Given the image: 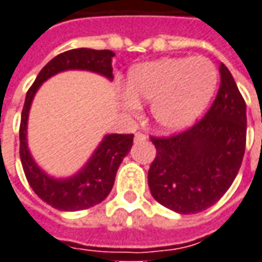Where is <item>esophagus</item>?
I'll return each mask as SVG.
<instances>
[{
  "label": "esophagus",
  "mask_w": 262,
  "mask_h": 262,
  "mask_svg": "<svg viewBox=\"0 0 262 262\" xmlns=\"http://www.w3.org/2000/svg\"><path fill=\"white\" fill-rule=\"evenodd\" d=\"M146 139H147V136L144 133H142V132H137L136 135H135V140L136 142H144Z\"/></svg>",
  "instance_id": "34e87169"
}]
</instances>
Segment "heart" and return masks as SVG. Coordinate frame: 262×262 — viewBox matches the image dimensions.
<instances>
[{
	"label": "heart",
	"instance_id": "heart-1",
	"mask_svg": "<svg viewBox=\"0 0 262 262\" xmlns=\"http://www.w3.org/2000/svg\"><path fill=\"white\" fill-rule=\"evenodd\" d=\"M217 83V68L207 58H164L132 69L125 103L136 109L139 100L151 102L155 123L162 130L177 132L200 116Z\"/></svg>",
	"mask_w": 262,
	"mask_h": 262
}]
</instances>
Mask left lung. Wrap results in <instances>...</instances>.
<instances>
[{"mask_svg":"<svg viewBox=\"0 0 262 262\" xmlns=\"http://www.w3.org/2000/svg\"><path fill=\"white\" fill-rule=\"evenodd\" d=\"M221 82L207 113L171 136H150L156 147L147 182L151 195L180 214L211 207L233 184L246 151V100L220 65Z\"/></svg>","mask_w":262,"mask_h":262,"instance_id":"obj_1","label":"left lung"}]
</instances>
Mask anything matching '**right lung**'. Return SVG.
Returning a JSON list of instances; mask_svg holds the SVG:
<instances>
[{"mask_svg": "<svg viewBox=\"0 0 262 262\" xmlns=\"http://www.w3.org/2000/svg\"><path fill=\"white\" fill-rule=\"evenodd\" d=\"M112 51L78 48L56 55L42 68L29 88L19 125V157L31 188L47 204L62 211H78L93 207L111 193L120 163L133 144V135H107L78 174L63 180L47 176L34 162L27 146V120L34 95L42 82L68 69H85L113 79Z\"/></svg>", "mask_w": 262, "mask_h": 262, "instance_id": "add662e5", "label": "right lung"}]
</instances>
